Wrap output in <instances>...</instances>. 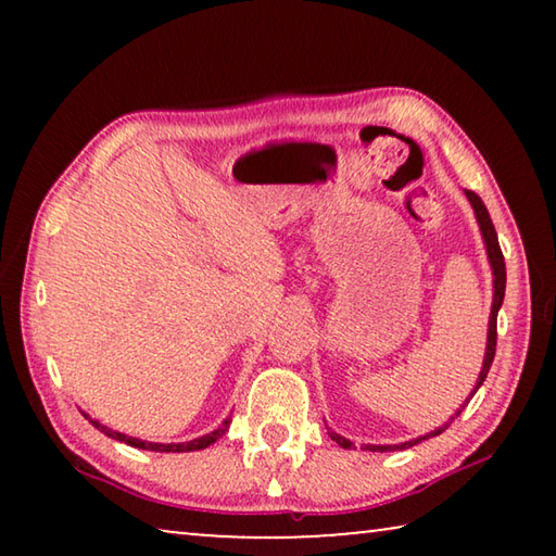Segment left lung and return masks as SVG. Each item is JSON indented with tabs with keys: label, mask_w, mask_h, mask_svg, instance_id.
Returning <instances> with one entry per match:
<instances>
[{
	"label": "left lung",
	"mask_w": 556,
	"mask_h": 556,
	"mask_svg": "<svg viewBox=\"0 0 556 556\" xmlns=\"http://www.w3.org/2000/svg\"><path fill=\"white\" fill-rule=\"evenodd\" d=\"M466 195H468L470 205H473L478 225H481V232H483V240H485V250H488V260H491L493 277H495V279H493L495 294H493V308H491V324H488L485 361H483V370H481V375H478V382H476V390H478V388H481V384H483V380L488 378V370H491L493 357H495V343H497V308L503 306V296H505V257H503V252H501V244H497V232H495V228H493V220H491V215H488V208L483 205V201L478 199L476 191H466ZM476 390H473V394H476ZM458 414H460V412H456V417H458ZM451 419H454V417H451ZM448 425H451V421H446L444 427L429 431L427 437H419V439H414V441H404V444H397V446H372V444H368V446H365V451H400V448H409V446L419 444V441H425V439H429V437H439L441 431L448 429ZM328 437H331V439L336 441V444L343 446V448H351V446H353V441L343 439L341 434H336V431H328Z\"/></svg>",
	"instance_id": "8db88e82"
}]
</instances>
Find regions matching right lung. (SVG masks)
<instances>
[{
  "label": "right lung",
  "mask_w": 556,
  "mask_h": 556,
  "mask_svg": "<svg viewBox=\"0 0 556 556\" xmlns=\"http://www.w3.org/2000/svg\"><path fill=\"white\" fill-rule=\"evenodd\" d=\"M86 419L90 421L92 427L96 429H100L102 434H108V437H112V439H117V441H125V444H129V446H135V448H147V451H166V454H181V451H199V448H205V446H211V444H215V441H218L225 431H228V427H230V419H225L223 425L215 429V431H211V434H205V437H201V439H193V441H184V444H152V441H142V439H135V437H127V434H119V431H112V429H108V427H102L100 421H96V419H90L88 414H86Z\"/></svg>",
  "instance_id": "1"
}]
</instances>
